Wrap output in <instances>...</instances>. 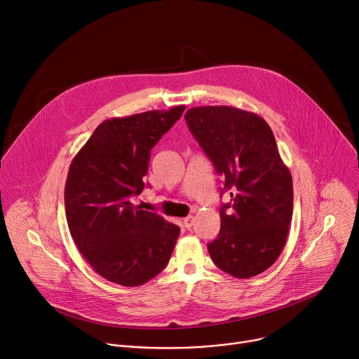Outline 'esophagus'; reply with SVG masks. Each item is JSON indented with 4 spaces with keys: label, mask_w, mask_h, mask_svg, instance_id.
I'll list each match as a JSON object with an SVG mask.
<instances>
[{
    "label": "esophagus",
    "mask_w": 359,
    "mask_h": 359,
    "mask_svg": "<svg viewBox=\"0 0 359 359\" xmlns=\"http://www.w3.org/2000/svg\"><path fill=\"white\" fill-rule=\"evenodd\" d=\"M182 223H184V227H185V229H191L192 224H194V217H192V215L185 217Z\"/></svg>",
    "instance_id": "obj_1"
}]
</instances>
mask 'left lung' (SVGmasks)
Here are the masks:
<instances>
[{
    "mask_svg": "<svg viewBox=\"0 0 359 359\" xmlns=\"http://www.w3.org/2000/svg\"><path fill=\"white\" fill-rule=\"evenodd\" d=\"M187 125L231 189L219 208L222 229L208 243L218 269L237 279L267 270L286 244L293 214V185L274 135L257 114L233 106H198Z\"/></svg>",
    "mask_w": 359,
    "mask_h": 359,
    "instance_id": "obj_1",
    "label": "left lung"
}]
</instances>
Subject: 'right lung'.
<instances>
[{
	"label": "right lung",
	"instance_id": "add662e5",
	"mask_svg": "<svg viewBox=\"0 0 359 359\" xmlns=\"http://www.w3.org/2000/svg\"><path fill=\"white\" fill-rule=\"evenodd\" d=\"M185 106L103 121L73 158L65 207L79 252L106 280L141 286L161 273L180 227L130 203L145 188L151 149Z\"/></svg>",
	"mask_w": 359,
	"mask_h": 359
}]
</instances>
